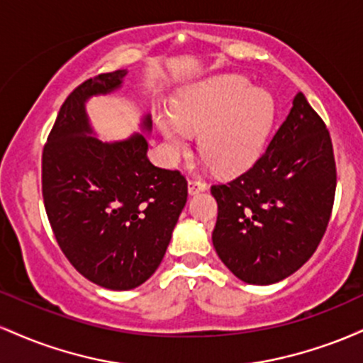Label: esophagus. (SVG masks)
Listing matches in <instances>:
<instances>
[{"label": "esophagus", "mask_w": 363, "mask_h": 363, "mask_svg": "<svg viewBox=\"0 0 363 363\" xmlns=\"http://www.w3.org/2000/svg\"><path fill=\"white\" fill-rule=\"evenodd\" d=\"M187 189H189V194H198L201 193V191H206L208 184L205 181H201V179H191V181L187 182Z\"/></svg>", "instance_id": "1"}]
</instances>
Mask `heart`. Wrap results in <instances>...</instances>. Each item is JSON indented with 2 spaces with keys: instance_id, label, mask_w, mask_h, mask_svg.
Returning a JSON list of instances; mask_svg holds the SVG:
<instances>
[{
  "instance_id": "heart-1",
  "label": "heart",
  "mask_w": 363,
  "mask_h": 363,
  "mask_svg": "<svg viewBox=\"0 0 363 363\" xmlns=\"http://www.w3.org/2000/svg\"><path fill=\"white\" fill-rule=\"evenodd\" d=\"M170 111L172 118H157L169 155L184 153L189 135L199 133V152L222 176H235L252 167L277 119L272 94L254 89L247 78L235 74L187 86L174 99Z\"/></svg>"
}]
</instances>
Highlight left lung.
I'll list each match as a JSON object with an SVG mask.
<instances>
[{
	"mask_svg": "<svg viewBox=\"0 0 363 363\" xmlns=\"http://www.w3.org/2000/svg\"><path fill=\"white\" fill-rule=\"evenodd\" d=\"M336 164L324 121L298 91L259 160L211 186L218 216L211 239L239 280L272 285L302 268L326 232Z\"/></svg>",
	"mask_w": 363,
	"mask_h": 363,
	"instance_id": "1",
	"label": "left lung"
}]
</instances>
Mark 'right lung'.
<instances>
[{"instance_id":"right-lung-1","label":"right lung","mask_w":363,"mask_h":363,"mask_svg":"<svg viewBox=\"0 0 363 363\" xmlns=\"http://www.w3.org/2000/svg\"><path fill=\"white\" fill-rule=\"evenodd\" d=\"M126 69L77 86L61 106L43 152V196L54 237L86 280L131 290L155 273L187 201L179 170L148 160L147 136H94L85 102L121 89ZM143 131L152 129L147 114Z\"/></svg>"}]
</instances>
